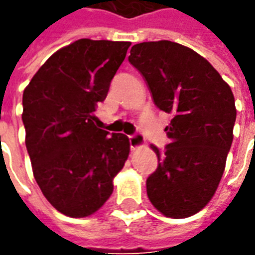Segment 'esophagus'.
<instances>
[{"label": "esophagus", "instance_id": "obj_1", "mask_svg": "<svg viewBox=\"0 0 255 255\" xmlns=\"http://www.w3.org/2000/svg\"><path fill=\"white\" fill-rule=\"evenodd\" d=\"M128 138H129V144H131V149L132 150L144 146V138L140 133H133V135L128 136Z\"/></svg>", "mask_w": 255, "mask_h": 255}]
</instances>
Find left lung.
<instances>
[{
  "label": "left lung",
  "mask_w": 255,
  "mask_h": 255,
  "mask_svg": "<svg viewBox=\"0 0 255 255\" xmlns=\"http://www.w3.org/2000/svg\"><path fill=\"white\" fill-rule=\"evenodd\" d=\"M128 61L142 73L155 106L173 119L165 151L146 180L150 202L172 219L198 213L212 199L234 139L235 98L208 60L171 41L142 42Z\"/></svg>",
  "instance_id": "obj_1"
}]
</instances>
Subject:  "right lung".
Masks as SVG:
<instances>
[{
  "instance_id": "obj_1",
  "label": "right lung",
  "mask_w": 255,
  "mask_h": 255,
  "mask_svg": "<svg viewBox=\"0 0 255 255\" xmlns=\"http://www.w3.org/2000/svg\"><path fill=\"white\" fill-rule=\"evenodd\" d=\"M129 42L79 39L60 49L23 93L25 147L42 194L69 217L95 213L113 192L129 154L124 133L97 127Z\"/></svg>"
}]
</instances>
